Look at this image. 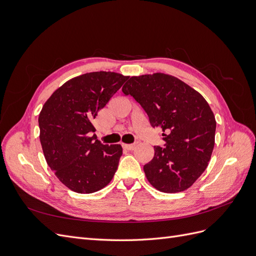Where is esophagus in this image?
I'll return each instance as SVG.
<instances>
[{"instance_id": "esophagus-1", "label": "esophagus", "mask_w": 256, "mask_h": 256, "mask_svg": "<svg viewBox=\"0 0 256 256\" xmlns=\"http://www.w3.org/2000/svg\"><path fill=\"white\" fill-rule=\"evenodd\" d=\"M122 148L124 150H132L134 148V144H122Z\"/></svg>"}]
</instances>
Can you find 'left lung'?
<instances>
[{"mask_svg":"<svg viewBox=\"0 0 256 256\" xmlns=\"http://www.w3.org/2000/svg\"><path fill=\"white\" fill-rule=\"evenodd\" d=\"M132 96L161 127L164 147L154 146V158L144 166L147 180L166 193L190 188L204 173L214 146L216 118L198 90L171 74L134 76L122 88Z\"/></svg>","mask_w":256,"mask_h":256,"instance_id":"1","label":"left lung"}]
</instances>
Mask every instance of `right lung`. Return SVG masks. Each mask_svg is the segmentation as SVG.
<instances>
[{
    "label": "right lung",
    "instance_id": "obj_1",
    "mask_svg": "<svg viewBox=\"0 0 256 256\" xmlns=\"http://www.w3.org/2000/svg\"><path fill=\"white\" fill-rule=\"evenodd\" d=\"M128 79L112 72H88L68 80L49 97L38 118L40 140L48 166L68 189L92 193L104 188L118 170L120 144L90 136L92 120Z\"/></svg>",
    "mask_w": 256,
    "mask_h": 256
}]
</instances>
